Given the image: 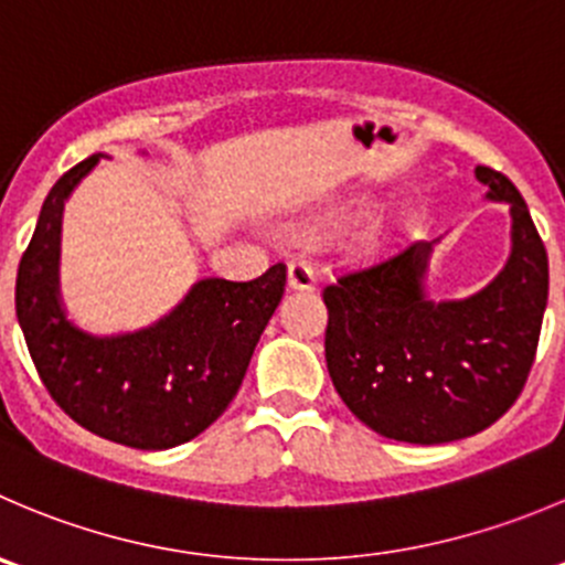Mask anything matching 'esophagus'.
Returning a JSON list of instances; mask_svg holds the SVG:
<instances>
[{
    "instance_id": "obj_1",
    "label": "esophagus",
    "mask_w": 565,
    "mask_h": 565,
    "mask_svg": "<svg viewBox=\"0 0 565 565\" xmlns=\"http://www.w3.org/2000/svg\"><path fill=\"white\" fill-rule=\"evenodd\" d=\"M287 281H289V287H292V289H300V292H311V289H315V284H317L315 267H311L309 262H303V259L289 262Z\"/></svg>"
}]
</instances>
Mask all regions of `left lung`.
I'll return each instance as SVG.
<instances>
[{
  "label": "left lung",
  "mask_w": 565,
  "mask_h": 565,
  "mask_svg": "<svg viewBox=\"0 0 565 565\" xmlns=\"http://www.w3.org/2000/svg\"><path fill=\"white\" fill-rule=\"evenodd\" d=\"M486 199L511 206V256L463 300H430L436 243H416L322 289L333 388L366 428L408 445H445L494 425L522 394L550 295V262L527 204L478 166Z\"/></svg>",
  "instance_id": "left-lung-1"
}]
</instances>
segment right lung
<instances>
[{
    "label": "right lung",
    "mask_w": 565,
    "mask_h": 565,
    "mask_svg": "<svg viewBox=\"0 0 565 565\" xmlns=\"http://www.w3.org/2000/svg\"><path fill=\"white\" fill-rule=\"evenodd\" d=\"M98 157L49 190L15 276V317L54 403L90 434L135 450H168L204 434L228 408L256 342L281 303L287 265L254 281L201 278L182 303L118 337H93L60 300V223L65 199Z\"/></svg>",
    "instance_id": "add662e5"
}]
</instances>
